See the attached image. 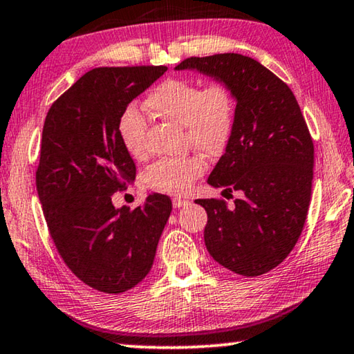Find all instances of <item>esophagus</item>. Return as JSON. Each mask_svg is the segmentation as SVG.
<instances>
[{"label": "esophagus", "instance_id": "1", "mask_svg": "<svg viewBox=\"0 0 354 354\" xmlns=\"http://www.w3.org/2000/svg\"><path fill=\"white\" fill-rule=\"evenodd\" d=\"M189 201L187 200H183V198H173V207H183V206H187Z\"/></svg>", "mask_w": 354, "mask_h": 354}]
</instances>
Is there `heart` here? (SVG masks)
I'll return each instance as SVG.
<instances>
[{"instance_id":"1","label":"heart","mask_w":354,"mask_h":354,"mask_svg":"<svg viewBox=\"0 0 354 354\" xmlns=\"http://www.w3.org/2000/svg\"><path fill=\"white\" fill-rule=\"evenodd\" d=\"M147 109L154 117L181 123L185 143L211 158L223 154L232 140L237 118V97L226 82H211L169 77L158 84L145 98ZM118 137L133 156L145 154L147 120L139 107L129 104L120 113ZM206 170L200 154L181 159H159L148 167L145 183L149 189L165 194H185Z\"/></svg>"}]
</instances>
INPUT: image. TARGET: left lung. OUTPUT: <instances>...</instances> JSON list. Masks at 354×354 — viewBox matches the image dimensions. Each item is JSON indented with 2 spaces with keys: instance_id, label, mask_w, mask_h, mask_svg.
Instances as JSON below:
<instances>
[{
  "instance_id": "left-lung-1",
  "label": "left lung",
  "mask_w": 354,
  "mask_h": 354,
  "mask_svg": "<svg viewBox=\"0 0 354 354\" xmlns=\"http://www.w3.org/2000/svg\"><path fill=\"white\" fill-rule=\"evenodd\" d=\"M195 68L231 86L236 129L207 183L242 198L196 200L207 212L205 243L215 261L242 277L278 267L298 242L308 217L314 178V142L295 95L254 59L225 53L187 57Z\"/></svg>"
}]
</instances>
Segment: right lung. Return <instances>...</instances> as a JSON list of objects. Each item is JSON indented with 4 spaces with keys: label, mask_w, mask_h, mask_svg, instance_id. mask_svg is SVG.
Listing matches in <instances>:
<instances>
[{
    "label": "right lung",
    "mask_w": 354,
    "mask_h": 354,
    "mask_svg": "<svg viewBox=\"0 0 354 354\" xmlns=\"http://www.w3.org/2000/svg\"><path fill=\"white\" fill-rule=\"evenodd\" d=\"M165 71L164 65L93 68L46 113L35 187L57 253L95 290L122 293L139 284L170 217L171 200L162 194H149L134 211L111 200L136 178L118 137L120 113Z\"/></svg>",
    "instance_id": "add662e5"
}]
</instances>
